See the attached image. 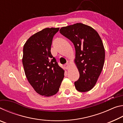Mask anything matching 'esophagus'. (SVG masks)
<instances>
[{
    "label": "esophagus",
    "mask_w": 123,
    "mask_h": 123,
    "mask_svg": "<svg viewBox=\"0 0 123 123\" xmlns=\"http://www.w3.org/2000/svg\"><path fill=\"white\" fill-rule=\"evenodd\" d=\"M64 68H65L66 69H68L69 68V67H70V66H69V64H68V63H66V64H64Z\"/></svg>",
    "instance_id": "1"
}]
</instances>
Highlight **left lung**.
I'll list each match as a JSON object with an SVG mask.
<instances>
[{
	"instance_id": "1",
	"label": "left lung",
	"mask_w": 123,
	"mask_h": 123,
	"mask_svg": "<svg viewBox=\"0 0 123 123\" xmlns=\"http://www.w3.org/2000/svg\"><path fill=\"white\" fill-rule=\"evenodd\" d=\"M60 32L72 42L75 49V62L80 74L74 82L76 90L90 91L96 84L105 61V49L100 37L94 29L82 23L62 27Z\"/></svg>"
}]
</instances>
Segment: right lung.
<instances>
[{
	"instance_id": "obj_1",
	"label": "right lung",
	"mask_w": 123,
	"mask_h": 123,
	"mask_svg": "<svg viewBox=\"0 0 123 123\" xmlns=\"http://www.w3.org/2000/svg\"><path fill=\"white\" fill-rule=\"evenodd\" d=\"M59 28H45L29 38L23 47L22 62L29 82L37 93L44 97L55 95L64 78L50 50L54 35Z\"/></svg>"
}]
</instances>
